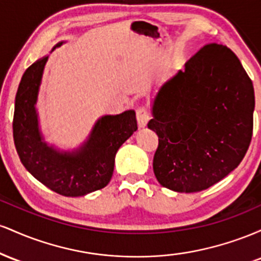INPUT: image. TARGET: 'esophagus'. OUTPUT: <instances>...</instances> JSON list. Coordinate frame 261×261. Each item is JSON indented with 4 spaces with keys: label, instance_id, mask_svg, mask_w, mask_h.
<instances>
[{
    "label": "esophagus",
    "instance_id": "esophagus-1",
    "mask_svg": "<svg viewBox=\"0 0 261 261\" xmlns=\"http://www.w3.org/2000/svg\"><path fill=\"white\" fill-rule=\"evenodd\" d=\"M136 118L137 121H139V125L141 127L146 126L149 119H151V115H149L148 109L146 107H140L137 108L136 110Z\"/></svg>",
    "mask_w": 261,
    "mask_h": 261
}]
</instances>
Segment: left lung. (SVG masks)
<instances>
[{
	"instance_id": "obj_1",
	"label": "left lung",
	"mask_w": 261,
	"mask_h": 261,
	"mask_svg": "<svg viewBox=\"0 0 261 261\" xmlns=\"http://www.w3.org/2000/svg\"><path fill=\"white\" fill-rule=\"evenodd\" d=\"M254 107L253 82L229 47L206 44L191 56L162 86L148 121L162 187L197 193L234 170L249 148Z\"/></svg>"
}]
</instances>
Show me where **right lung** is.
<instances>
[{"mask_svg": "<svg viewBox=\"0 0 261 261\" xmlns=\"http://www.w3.org/2000/svg\"><path fill=\"white\" fill-rule=\"evenodd\" d=\"M46 61L47 56L35 61L20 80L14 103V145L23 166L45 187L60 195L83 196L110 181L116 152L137 130L136 115L134 110H127L103 116L94 125L88 141L72 153L49 147L41 140L35 110Z\"/></svg>", "mask_w": 261, "mask_h": 261, "instance_id": "obj_1", "label": "right lung"}]
</instances>
